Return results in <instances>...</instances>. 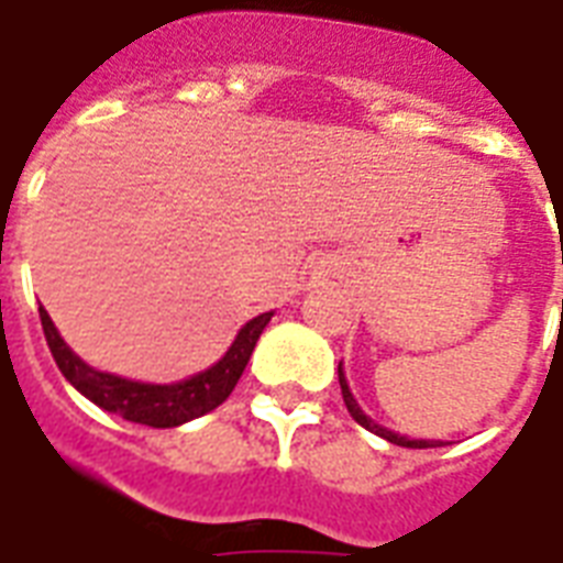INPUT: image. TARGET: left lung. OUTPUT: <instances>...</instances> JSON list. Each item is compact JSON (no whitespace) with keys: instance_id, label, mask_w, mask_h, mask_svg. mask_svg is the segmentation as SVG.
<instances>
[{"instance_id":"1","label":"left lung","mask_w":563,"mask_h":563,"mask_svg":"<svg viewBox=\"0 0 563 563\" xmlns=\"http://www.w3.org/2000/svg\"><path fill=\"white\" fill-rule=\"evenodd\" d=\"M339 384H342V399L344 405H347V413L354 417L363 429H368V432H375L380 434L384 441H389V444H399V446H413V450H426V446H441L438 441H411V438H405V434H396V432H389V429H384V426H377L372 417H366V413L360 411V405H356L354 399V393H351V387H347V380H344V372L342 366H339Z\"/></svg>"}]
</instances>
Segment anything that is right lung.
<instances>
[{"label":"right lung","mask_w":563,"mask_h":563,"mask_svg":"<svg viewBox=\"0 0 563 563\" xmlns=\"http://www.w3.org/2000/svg\"><path fill=\"white\" fill-rule=\"evenodd\" d=\"M38 314L47 347H51L53 360H56L65 380L74 389H80L86 399L96 401L98 408L119 413L122 420L129 422L152 426V429H174V426H183V422L195 420V417L216 411L221 401L233 393L236 380L249 366L254 344H257L261 332L273 318V311H264V314L252 318L242 327L240 335L233 339L228 354L221 356L216 366H209L207 372L188 377V380H179V384H141V380H125V377L96 372L92 366H86L84 360L63 342V335L53 327L51 314L44 309H38Z\"/></svg>","instance_id":"right-lung-1"}]
</instances>
